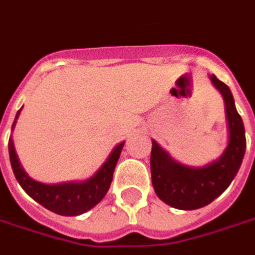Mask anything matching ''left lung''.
I'll list each match as a JSON object with an SVG mask.
<instances>
[{"instance_id":"8db88e82","label":"left lung","mask_w":255,"mask_h":255,"mask_svg":"<svg viewBox=\"0 0 255 255\" xmlns=\"http://www.w3.org/2000/svg\"><path fill=\"white\" fill-rule=\"evenodd\" d=\"M210 79L225 101L229 141L222 155L201 168L186 166L176 162L152 140L150 165L154 190L164 203L184 211L205 207L219 197L236 176L246 152L245 126L231 89L215 75Z\"/></svg>"}]
</instances>
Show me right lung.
I'll return each mask as SVG.
<instances>
[{"label":"right lung","mask_w":255,"mask_h":255,"mask_svg":"<svg viewBox=\"0 0 255 255\" xmlns=\"http://www.w3.org/2000/svg\"><path fill=\"white\" fill-rule=\"evenodd\" d=\"M20 110L17 111L12 129L15 128ZM124 144L125 141H122L114 147L110 157L107 158V161L90 179L83 180V182H66V183L58 184L40 183L34 179H31L24 172L17 159L12 138H9L8 150H9L10 165H12V171L15 173V178L22 186V189L33 200H36L38 204H41L47 210L55 212L58 215L76 217L91 210L104 198L110 189L114 171L121 155V151L124 148Z\"/></svg>","instance_id":"1"}]
</instances>
